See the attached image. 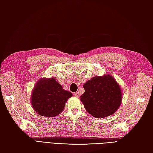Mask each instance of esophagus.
I'll list each match as a JSON object with an SVG mask.
<instances>
[{
  "mask_svg": "<svg viewBox=\"0 0 153 153\" xmlns=\"http://www.w3.org/2000/svg\"><path fill=\"white\" fill-rule=\"evenodd\" d=\"M75 96H76V97H78V98H79V96H80V93H79V92H75Z\"/></svg>",
  "mask_w": 153,
  "mask_h": 153,
  "instance_id": "1",
  "label": "esophagus"
}]
</instances>
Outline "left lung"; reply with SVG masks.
Segmentation results:
<instances>
[{
    "label": "left lung",
    "mask_w": 153,
    "mask_h": 153,
    "mask_svg": "<svg viewBox=\"0 0 153 153\" xmlns=\"http://www.w3.org/2000/svg\"><path fill=\"white\" fill-rule=\"evenodd\" d=\"M84 88L80 100L88 113L96 118L110 116L121 105V87L112 75L93 77L85 83Z\"/></svg>",
    "instance_id": "8db88e82"
}]
</instances>
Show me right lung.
<instances>
[{
	"label": "right lung",
	"mask_w": 153,
	"mask_h": 153,
	"mask_svg": "<svg viewBox=\"0 0 153 153\" xmlns=\"http://www.w3.org/2000/svg\"><path fill=\"white\" fill-rule=\"evenodd\" d=\"M72 96L55 78H41L32 90L31 104L40 115L53 117L62 112L67 100Z\"/></svg>",
	"instance_id": "add662e5"
}]
</instances>
